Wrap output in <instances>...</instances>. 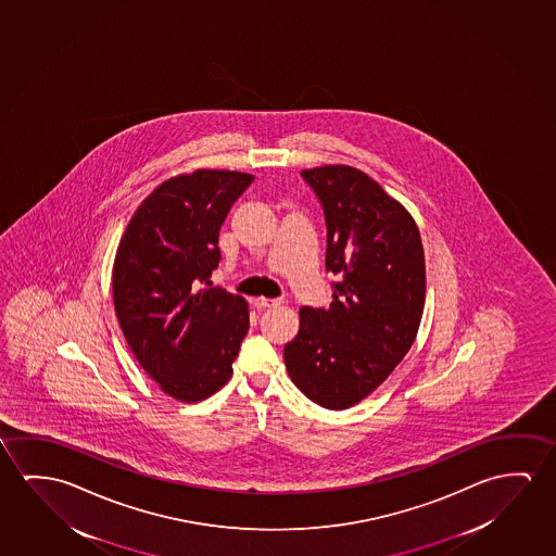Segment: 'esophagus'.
Here are the masks:
<instances>
[{
	"mask_svg": "<svg viewBox=\"0 0 556 556\" xmlns=\"http://www.w3.org/2000/svg\"><path fill=\"white\" fill-rule=\"evenodd\" d=\"M254 304H256L257 309L274 308V306L281 304V300L264 299V296H260V299L254 300Z\"/></svg>",
	"mask_w": 556,
	"mask_h": 556,
	"instance_id": "34e87169",
	"label": "esophagus"
}]
</instances>
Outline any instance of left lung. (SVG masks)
I'll use <instances>...</instances> for the list:
<instances>
[{"label": "left lung", "mask_w": 556, "mask_h": 556, "mask_svg": "<svg viewBox=\"0 0 556 556\" xmlns=\"http://www.w3.org/2000/svg\"><path fill=\"white\" fill-rule=\"evenodd\" d=\"M300 175L324 207L325 269L337 281L329 308L300 309L285 366L309 401L344 410L410 351L426 300L424 247L412 215L366 173L325 165Z\"/></svg>", "instance_id": "left-lung-1"}]
</instances>
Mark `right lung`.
I'll return each mask as SVG.
<instances>
[{
    "label": "right lung",
    "instance_id": "add662e5",
    "mask_svg": "<svg viewBox=\"0 0 556 556\" xmlns=\"http://www.w3.org/2000/svg\"><path fill=\"white\" fill-rule=\"evenodd\" d=\"M254 180L198 169L155 188L128 222L113 264V302L130 351L163 393L204 401L231 379L250 327L247 300L210 277L219 229Z\"/></svg>",
    "mask_w": 556,
    "mask_h": 556
}]
</instances>
